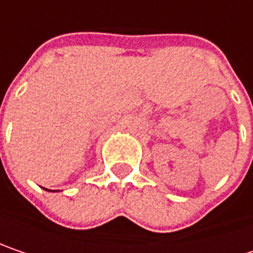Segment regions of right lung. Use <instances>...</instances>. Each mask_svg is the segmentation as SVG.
Instances as JSON below:
<instances>
[{"instance_id": "1", "label": "right lung", "mask_w": 253, "mask_h": 253, "mask_svg": "<svg viewBox=\"0 0 253 253\" xmlns=\"http://www.w3.org/2000/svg\"><path fill=\"white\" fill-rule=\"evenodd\" d=\"M46 190H48V189H46Z\"/></svg>"}]
</instances>
